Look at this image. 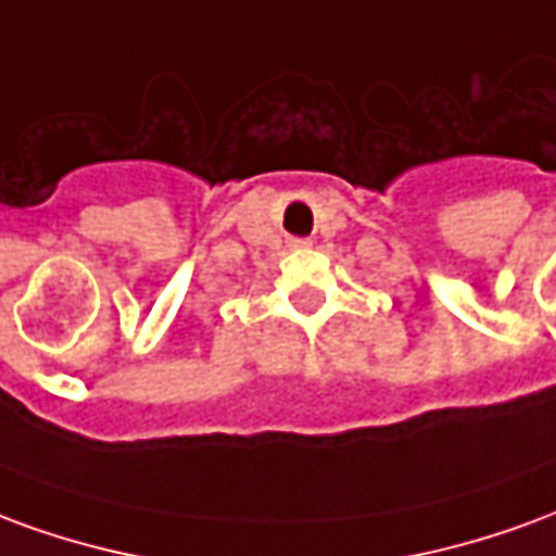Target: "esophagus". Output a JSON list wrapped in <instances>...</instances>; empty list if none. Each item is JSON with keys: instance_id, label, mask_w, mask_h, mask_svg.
Listing matches in <instances>:
<instances>
[{"instance_id": "esophagus-1", "label": "esophagus", "mask_w": 556, "mask_h": 556, "mask_svg": "<svg viewBox=\"0 0 556 556\" xmlns=\"http://www.w3.org/2000/svg\"><path fill=\"white\" fill-rule=\"evenodd\" d=\"M289 247L291 250H309V247H313V241H309V238H291Z\"/></svg>"}]
</instances>
